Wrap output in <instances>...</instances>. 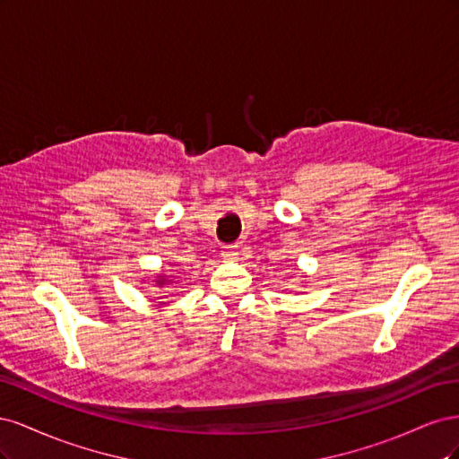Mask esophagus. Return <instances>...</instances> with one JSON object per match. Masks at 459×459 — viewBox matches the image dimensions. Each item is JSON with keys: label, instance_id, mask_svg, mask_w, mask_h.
<instances>
[{"label": "esophagus", "instance_id": "1", "mask_svg": "<svg viewBox=\"0 0 459 459\" xmlns=\"http://www.w3.org/2000/svg\"><path fill=\"white\" fill-rule=\"evenodd\" d=\"M238 255H239V251H238V245H226V247H224V251H221V256H224L226 260L238 258Z\"/></svg>", "mask_w": 459, "mask_h": 459}]
</instances>
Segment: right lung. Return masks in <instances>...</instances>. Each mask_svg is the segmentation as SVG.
I'll return each mask as SVG.
<instances>
[{"mask_svg":"<svg viewBox=\"0 0 459 459\" xmlns=\"http://www.w3.org/2000/svg\"><path fill=\"white\" fill-rule=\"evenodd\" d=\"M164 281H166V280H162V281H160V283H164Z\"/></svg>","mask_w":459,"mask_h":459,"instance_id":"1","label":"right lung"}]
</instances>
